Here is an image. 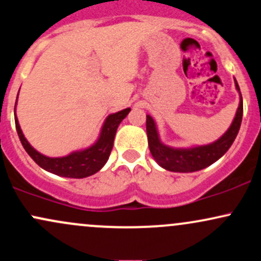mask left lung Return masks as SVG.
Masks as SVG:
<instances>
[{
  "instance_id": "left-lung-1",
  "label": "left lung",
  "mask_w": 261,
  "mask_h": 261,
  "mask_svg": "<svg viewBox=\"0 0 261 261\" xmlns=\"http://www.w3.org/2000/svg\"><path fill=\"white\" fill-rule=\"evenodd\" d=\"M236 87L240 94L237 80ZM242 117L243 99L240 98L239 108H238L233 124L218 141L194 148H171L161 144L154 121L152 117L147 115L146 116V131H147L148 147H150L151 154L160 166L173 172H194V171L203 170L219 160L229 150L238 135L240 124H242Z\"/></svg>"
}]
</instances>
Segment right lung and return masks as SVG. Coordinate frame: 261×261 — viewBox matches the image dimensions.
<instances>
[{"label": "right lung", "instance_id": "add662e5", "mask_svg": "<svg viewBox=\"0 0 261 261\" xmlns=\"http://www.w3.org/2000/svg\"><path fill=\"white\" fill-rule=\"evenodd\" d=\"M130 110L131 109H125L119 113L109 115L95 145L84 151L70 153L69 156L59 157V159H50V157L37 152L32 146L28 144V141L22 134L16 115H14V121H16L17 134H18L24 150L32 157L37 165L41 166L48 172L58 174V176L69 177V178H84V177L91 176V174L98 172L100 168L107 163L111 150H113L114 137H115L117 126L127 116Z\"/></svg>", "mask_w": 261, "mask_h": 261}]
</instances>
